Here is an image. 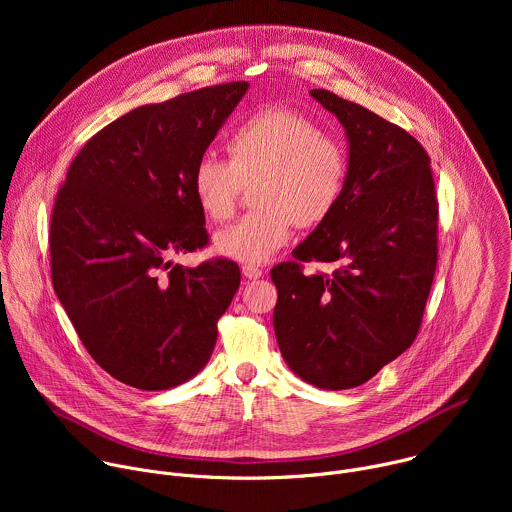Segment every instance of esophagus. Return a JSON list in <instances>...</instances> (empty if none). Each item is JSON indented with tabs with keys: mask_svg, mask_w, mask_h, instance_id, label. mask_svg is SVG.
Wrapping results in <instances>:
<instances>
[{
	"mask_svg": "<svg viewBox=\"0 0 512 512\" xmlns=\"http://www.w3.org/2000/svg\"><path fill=\"white\" fill-rule=\"evenodd\" d=\"M243 275H245L247 279H259V277L263 275V269H261V267H257V265L245 263V265H243Z\"/></svg>",
	"mask_w": 512,
	"mask_h": 512,
	"instance_id": "1",
	"label": "esophagus"
}]
</instances>
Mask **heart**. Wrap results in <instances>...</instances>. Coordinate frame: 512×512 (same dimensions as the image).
Listing matches in <instances>:
<instances>
[{
    "label": "heart",
    "mask_w": 512,
    "mask_h": 512,
    "mask_svg": "<svg viewBox=\"0 0 512 512\" xmlns=\"http://www.w3.org/2000/svg\"><path fill=\"white\" fill-rule=\"evenodd\" d=\"M229 162L204 154L192 168V194L214 223L237 208L245 184L253 210L216 235L223 255L259 265L287 245L294 227H316L338 206L350 170L346 143L310 115L269 107L245 119L227 139Z\"/></svg>",
    "instance_id": "1"
}]
</instances>
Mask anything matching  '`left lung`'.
I'll return each mask as SVG.
<instances>
[{
    "label": "left lung",
    "mask_w": 512,
    "mask_h": 512,
    "mask_svg": "<svg viewBox=\"0 0 512 512\" xmlns=\"http://www.w3.org/2000/svg\"><path fill=\"white\" fill-rule=\"evenodd\" d=\"M310 95L338 117L350 143L334 212L271 269L279 350L304 381L352 389L415 340L437 265V196L429 156L403 127L326 89ZM308 260L338 262L330 275Z\"/></svg>",
    "instance_id": "8db88e82"
}]
</instances>
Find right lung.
I'll list each match as a JSON object with an SVG mask.
<instances>
[{
  "label": "right lung",
  "instance_id": "add662e5",
  "mask_svg": "<svg viewBox=\"0 0 512 512\" xmlns=\"http://www.w3.org/2000/svg\"><path fill=\"white\" fill-rule=\"evenodd\" d=\"M235 81L143 105L72 160L50 216V273L83 346L113 379L164 391L192 379L241 283L229 259L172 261L208 245L190 178L247 93Z\"/></svg>",
  "mask_w": 512,
  "mask_h": 512
}]
</instances>
